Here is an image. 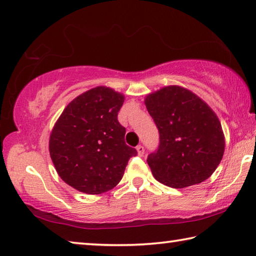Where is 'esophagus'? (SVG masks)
Wrapping results in <instances>:
<instances>
[{"instance_id": "obj_1", "label": "esophagus", "mask_w": 256, "mask_h": 256, "mask_svg": "<svg viewBox=\"0 0 256 256\" xmlns=\"http://www.w3.org/2000/svg\"><path fill=\"white\" fill-rule=\"evenodd\" d=\"M136 151H138V154L140 156V157H142V156L144 154V148L142 146H136Z\"/></svg>"}]
</instances>
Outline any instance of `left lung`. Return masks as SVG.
<instances>
[{"mask_svg": "<svg viewBox=\"0 0 256 256\" xmlns=\"http://www.w3.org/2000/svg\"><path fill=\"white\" fill-rule=\"evenodd\" d=\"M144 104L159 130L160 144L148 156L156 180L174 188L202 183L224 152L222 123L208 104L180 86L146 94Z\"/></svg>", "mask_w": 256, "mask_h": 256, "instance_id": "obj_1", "label": "left lung"}]
</instances>
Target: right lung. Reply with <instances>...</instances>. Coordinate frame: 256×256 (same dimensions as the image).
<instances>
[{
	"instance_id": "right-lung-1",
	"label": "right lung",
	"mask_w": 256,
	"mask_h": 256,
	"mask_svg": "<svg viewBox=\"0 0 256 256\" xmlns=\"http://www.w3.org/2000/svg\"><path fill=\"white\" fill-rule=\"evenodd\" d=\"M124 94L98 86L64 108L50 136V154L58 176L86 194L114 188L136 150L126 146L118 114Z\"/></svg>"
}]
</instances>
